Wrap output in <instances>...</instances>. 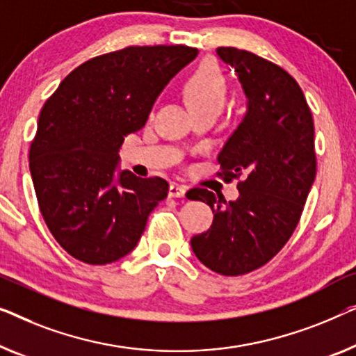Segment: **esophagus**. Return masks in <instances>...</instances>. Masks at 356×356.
Returning a JSON list of instances; mask_svg holds the SVG:
<instances>
[{"label": "esophagus", "instance_id": "1", "mask_svg": "<svg viewBox=\"0 0 356 356\" xmlns=\"http://www.w3.org/2000/svg\"><path fill=\"white\" fill-rule=\"evenodd\" d=\"M184 194H186V188L181 184H170L168 197H184Z\"/></svg>", "mask_w": 356, "mask_h": 356}]
</instances>
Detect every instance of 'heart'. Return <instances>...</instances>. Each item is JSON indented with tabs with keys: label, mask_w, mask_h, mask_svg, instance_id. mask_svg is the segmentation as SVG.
Here are the masks:
<instances>
[{
	"label": "heart",
	"mask_w": 356,
	"mask_h": 356,
	"mask_svg": "<svg viewBox=\"0 0 356 356\" xmlns=\"http://www.w3.org/2000/svg\"><path fill=\"white\" fill-rule=\"evenodd\" d=\"M184 99L189 111L212 109L221 112L228 96L226 76L215 60H204L184 81Z\"/></svg>",
	"instance_id": "heart-1"
}]
</instances>
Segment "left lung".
<instances>
[{"mask_svg":"<svg viewBox=\"0 0 356 356\" xmlns=\"http://www.w3.org/2000/svg\"><path fill=\"white\" fill-rule=\"evenodd\" d=\"M234 72L245 114L226 140L218 162L239 197L194 188L186 197L213 212L210 229L191 239L195 257L225 276L245 275L270 261L293 233L316 175L315 127L300 86L281 67L236 48H216Z\"/></svg>","mask_w":356,"mask_h":356,"instance_id":"left-lung-1","label":"left lung"}]
</instances>
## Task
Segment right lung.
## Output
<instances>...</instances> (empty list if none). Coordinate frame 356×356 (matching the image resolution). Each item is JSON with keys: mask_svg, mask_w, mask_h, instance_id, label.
I'll use <instances>...</instances> for the list:
<instances>
[{"mask_svg": "<svg viewBox=\"0 0 356 356\" xmlns=\"http://www.w3.org/2000/svg\"><path fill=\"white\" fill-rule=\"evenodd\" d=\"M189 46H130L76 67L40 112L30 173L51 234L74 259L107 265L130 254L167 197L162 178L120 170V147L146 125Z\"/></svg>", "mask_w": 356, "mask_h": 356, "instance_id": "add662e5", "label": "right lung"}]
</instances>
